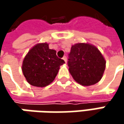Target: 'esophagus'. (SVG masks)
Returning a JSON list of instances; mask_svg holds the SVG:
<instances>
[{
  "instance_id": "esophagus-1",
  "label": "esophagus",
  "mask_w": 124,
  "mask_h": 124,
  "mask_svg": "<svg viewBox=\"0 0 124 124\" xmlns=\"http://www.w3.org/2000/svg\"><path fill=\"white\" fill-rule=\"evenodd\" d=\"M62 59L64 60V61L65 62H67V57H66V56H64Z\"/></svg>"
}]
</instances>
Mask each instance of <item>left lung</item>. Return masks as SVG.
<instances>
[{"mask_svg":"<svg viewBox=\"0 0 124 124\" xmlns=\"http://www.w3.org/2000/svg\"><path fill=\"white\" fill-rule=\"evenodd\" d=\"M67 64L71 75L77 83L90 86L102 78L106 60L95 46L78 43L72 46Z\"/></svg>","mask_w":124,"mask_h":124,"instance_id":"left-lung-1","label":"left lung"}]
</instances>
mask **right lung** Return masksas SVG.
I'll use <instances>...</instances> for the list:
<instances>
[{"label": "right lung", "mask_w": 124, "mask_h": 124, "mask_svg": "<svg viewBox=\"0 0 124 124\" xmlns=\"http://www.w3.org/2000/svg\"><path fill=\"white\" fill-rule=\"evenodd\" d=\"M64 63L57 57L56 51L49 48L47 43H41L35 45L26 55L22 71L30 85L42 87L53 82Z\"/></svg>", "instance_id": "1"}]
</instances>
